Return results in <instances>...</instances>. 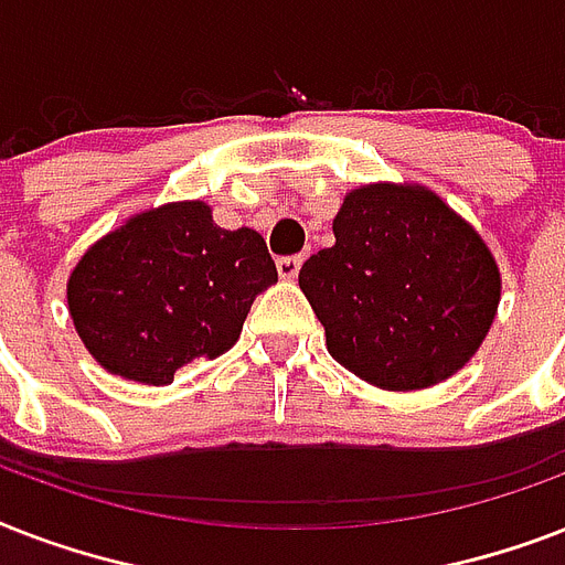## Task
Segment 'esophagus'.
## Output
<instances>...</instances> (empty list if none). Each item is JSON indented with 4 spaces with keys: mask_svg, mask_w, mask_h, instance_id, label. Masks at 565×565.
I'll return each mask as SVG.
<instances>
[{
    "mask_svg": "<svg viewBox=\"0 0 565 565\" xmlns=\"http://www.w3.org/2000/svg\"><path fill=\"white\" fill-rule=\"evenodd\" d=\"M301 260H305V257L301 255H290V257H278V275H281L284 281H292V278H296V275H299V269H301Z\"/></svg>",
    "mask_w": 565,
    "mask_h": 565,
    "instance_id": "esophagus-1",
    "label": "esophagus"
}]
</instances>
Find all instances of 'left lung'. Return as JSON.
Masks as SVG:
<instances>
[{
    "instance_id": "obj_1",
    "label": "left lung",
    "mask_w": 565,
    "mask_h": 565,
    "mask_svg": "<svg viewBox=\"0 0 565 565\" xmlns=\"http://www.w3.org/2000/svg\"><path fill=\"white\" fill-rule=\"evenodd\" d=\"M331 228L334 246L299 273L328 354L390 393L428 390L463 370L501 301L499 264L481 234L407 181L349 190Z\"/></svg>"
}]
</instances>
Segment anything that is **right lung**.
<instances>
[{
    "instance_id": "1",
    "label": "right lung",
    "mask_w": 565,
    "mask_h": 565,
    "mask_svg": "<svg viewBox=\"0 0 565 565\" xmlns=\"http://www.w3.org/2000/svg\"><path fill=\"white\" fill-rule=\"evenodd\" d=\"M278 281L255 228L225 231L207 202H167L99 237L66 278V308L110 375L163 386L239 340L257 292Z\"/></svg>"
}]
</instances>
